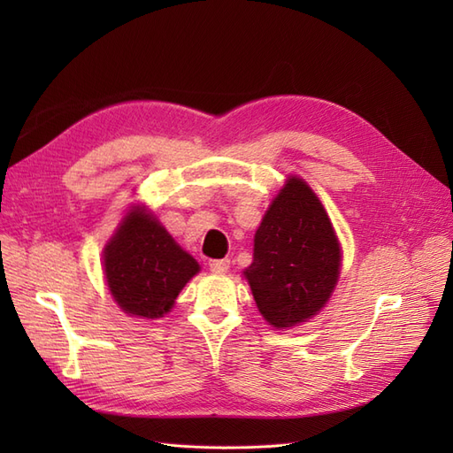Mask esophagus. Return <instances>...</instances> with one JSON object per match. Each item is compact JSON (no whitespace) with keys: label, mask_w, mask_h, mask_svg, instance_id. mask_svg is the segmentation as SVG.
<instances>
[{"label":"esophagus","mask_w":453,"mask_h":453,"mask_svg":"<svg viewBox=\"0 0 453 453\" xmlns=\"http://www.w3.org/2000/svg\"><path fill=\"white\" fill-rule=\"evenodd\" d=\"M230 268V260L228 258H215L210 260V270L215 273H225Z\"/></svg>","instance_id":"1"}]
</instances>
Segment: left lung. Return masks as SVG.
I'll list each match as a JSON object with an SVG mask.
<instances>
[{
  "mask_svg": "<svg viewBox=\"0 0 453 453\" xmlns=\"http://www.w3.org/2000/svg\"><path fill=\"white\" fill-rule=\"evenodd\" d=\"M340 260L323 203L304 180L291 175L255 232L253 263L243 272L258 311L276 328L310 319L331 298Z\"/></svg>",
  "mask_w": 453,
  "mask_h": 453,
  "instance_id": "8db88e82",
  "label": "left lung"
}]
</instances>
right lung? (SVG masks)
Masks as SVG:
<instances>
[{
	"label": "right lung",
	"mask_w": 453,
	"mask_h": 453,
	"mask_svg": "<svg viewBox=\"0 0 453 453\" xmlns=\"http://www.w3.org/2000/svg\"><path fill=\"white\" fill-rule=\"evenodd\" d=\"M200 265L183 251L155 215L135 205L104 250L109 293L122 311L158 319L168 313Z\"/></svg>",
	"instance_id": "right-lung-1"
}]
</instances>
